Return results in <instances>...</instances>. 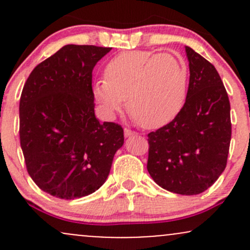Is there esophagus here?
Segmentation results:
<instances>
[{
  "instance_id": "obj_1",
  "label": "esophagus",
  "mask_w": 250,
  "mask_h": 250,
  "mask_svg": "<svg viewBox=\"0 0 250 250\" xmlns=\"http://www.w3.org/2000/svg\"><path fill=\"white\" fill-rule=\"evenodd\" d=\"M133 135H136V133H135V131H133V130H130V129L125 128V137L133 136Z\"/></svg>"
}]
</instances>
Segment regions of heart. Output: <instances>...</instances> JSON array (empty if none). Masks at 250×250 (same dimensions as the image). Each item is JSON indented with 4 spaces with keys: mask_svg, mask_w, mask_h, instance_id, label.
<instances>
[{
    "mask_svg": "<svg viewBox=\"0 0 250 250\" xmlns=\"http://www.w3.org/2000/svg\"><path fill=\"white\" fill-rule=\"evenodd\" d=\"M93 93L105 115L127 109L143 128L162 127L179 115L188 93V67L170 53L130 50L105 64L104 79L94 83Z\"/></svg>",
    "mask_w": 250,
    "mask_h": 250,
    "instance_id": "obj_1",
    "label": "heart"
}]
</instances>
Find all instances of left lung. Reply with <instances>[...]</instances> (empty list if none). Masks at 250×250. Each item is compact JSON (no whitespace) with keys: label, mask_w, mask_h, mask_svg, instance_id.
I'll return each mask as SVG.
<instances>
[{"label":"left lung","mask_w":250,"mask_h":250,"mask_svg":"<svg viewBox=\"0 0 250 250\" xmlns=\"http://www.w3.org/2000/svg\"><path fill=\"white\" fill-rule=\"evenodd\" d=\"M185 105L171 122L148 134L147 169L166 190L203 193L225 170L231 139L230 103L210 62L190 47Z\"/></svg>","instance_id":"obj_1"}]
</instances>
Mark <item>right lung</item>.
I'll return each mask as SVG.
<instances>
[{"label":"right lung","mask_w":250,"mask_h":250,"mask_svg":"<svg viewBox=\"0 0 250 250\" xmlns=\"http://www.w3.org/2000/svg\"><path fill=\"white\" fill-rule=\"evenodd\" d=\"M111 48L67 44L37 64L20 100V142L37 187L64 200L87 196L107 180L123 129L94 111V67Z\"/></svg>","instance_id":"add662e5"}]
</instances>
